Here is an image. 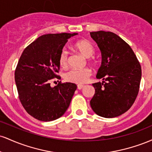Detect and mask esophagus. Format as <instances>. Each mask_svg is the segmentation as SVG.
Returning <instances> with one entry per match:
<instances>
[{
    "label": "esophagus",
    "instance_id": "esophagus-1",
    "mask_svg": "<svg viewBox=\"0 0 152 152\" xmlns=\"http://www.w3.org/2000/svg\"><path fill=\"white\" fill-rule=\"evenodd\" d=\"M83 87H84V85H81V84H78V86H77V88H78V89H79V90H81V89H82V88H83Z\"/></svg>",
    "mask_w": 152,
    "mask_h": 152
}]
</instances>
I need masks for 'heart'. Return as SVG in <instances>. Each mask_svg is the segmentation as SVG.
<instances>
[{
	"label": "heart",
	"mask_w": 152,
	"mask_h": 152,
	"mask_svg": "<svg viewBox=\"0 0 152 152\" xmlns=\"http://www.w3.org/2000/svg\"><path fill=\"white\" fill-rule=\"evenodd\" d=\"M74 48L79 52L82 56L86 58H90L94 55V47L90 41L87 40H81L74 43ZM58 62L61 67L66 68L69 63L68 52L65 49H63L59 54ZM91 75V71L88 68L83 69H72L66 72L64 78L67 81L76 83H85L89 76Z\"/></svg>",
	"instance_id": "heart-1"
}]
</instances>
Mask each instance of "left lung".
Listing matches in <instances>:
<instances>
[{"label":"left lung","instance_id":"left-lung-1","mask_svg":"<svg viewBox=\"0 0 152 152\" xmlns=\"http://www.w3.org/2000/svg\"><path fill=\"white\" fill-rule=\"evenodd\" d=\"M102 53V65L93 83L95 94L91 107L99 116L114 118L130 109L139 93L142 69L133 50L112 32H91Z\"/></svg>","mask_w":152,"mask_h":152}]
</instances>
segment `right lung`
Listing matches in <instances>:
<instances>
[{
    "label": "right lung",
    "mask_w": 152,
    "mask_h": 152,
    "mask_svg": "<svg viewBox=\"0 0 152 152\" xmlns=\"http://www.w3.org/2000/svg\"><path fill=\"white\" fill-rule=\"evenodd\" d=\"M78 34H46L25 48L15 71L21 104L33 117L42 121L60 118L69 108L77 86L73 83L50 86L60 69L59 54L68 39Z\"/></svg>",
    "instance_id": "right-lung-1"
}]
</instances>
